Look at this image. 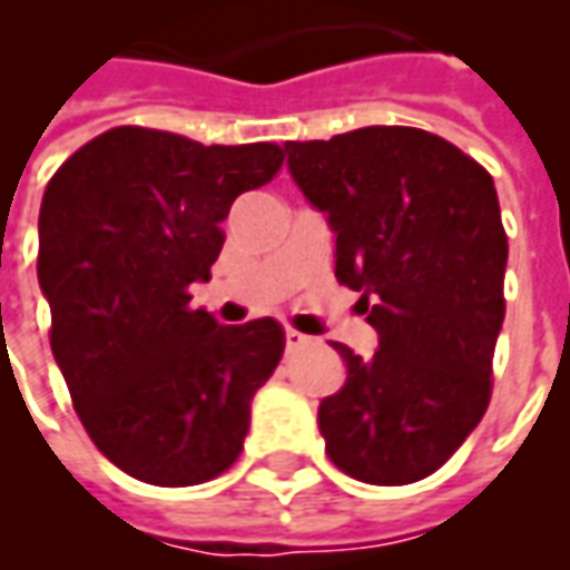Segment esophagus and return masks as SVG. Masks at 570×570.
Instances as JSON below:
<instances>
[{"mask_svg":"<svg viewBox=\"0 0 570 570\" xmlns=\"http://www.w3.org/2000/svg\"><path fill=\"white\" fill-rule=\"evenodd\" d=\"M311 338L308 335H302L298 330H286V347L289 351H298V347H308Z\"/></svg>","mask_w":570,"mask_h":570,"instance_id":"obj_1","label":"esophagus"}]
</instances>
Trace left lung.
Returning a JSON list of instances; mask_svg holds the SVG:
<instances>
[{"mask_svg": "<svg viewBox=\"0 0 570 570\" xmlns=\"http://www.w3.org/2000/svg\"><path fill=\"white\" fill-rule=\"evenodd\" d=\"M289 174L335 232V277L379 333L370 360L333 345L342 391L317 409L326 454L370 485L440 470L491 396L507 235L489 170L419 128L284 142Z\"/></svg>", "mask_w": 570, "mask_h": 570, "instance_id": "8db88e82", "label": "left lung"}]
</instances>
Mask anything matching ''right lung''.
I'll use <instances>...</instances> for the list:
<instances>
[{
	"instance_id": "obj_1",
	"label": "right lung",
	"mask_w": 570,
	"mask_h": 570,
	"mask_svg": "<svg viewBox=\"0 0 570 570\" xmlns=\"http://www.w3.org/2000/svg\"><path fill=\"white\" fill-rule=\"evenodd\" d=\"M274 142L204 146L112 128L51 176L39 286L51 351L94 445L128 476L198 485L235 464L249 403L284 354L272 317L223 326L191 308L237 195L272 183Z\"/></svg>"
}]
</instances>
